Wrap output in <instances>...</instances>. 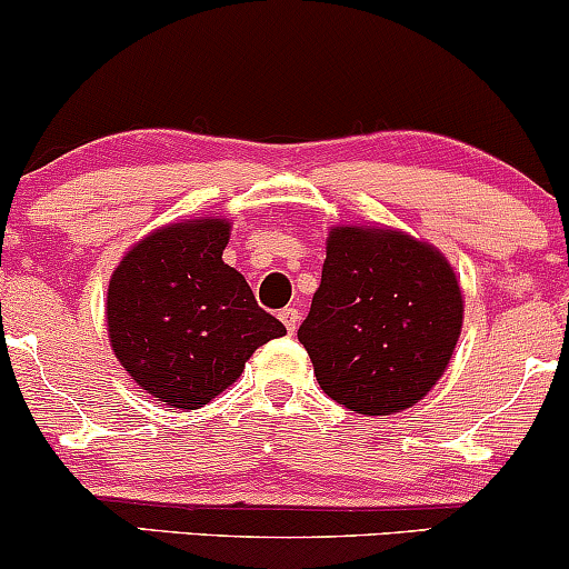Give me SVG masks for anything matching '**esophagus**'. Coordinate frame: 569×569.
Wrapping results in <instances>:
<instances>
[{
    "label": "esophagus",
    "instance_id": "1",
    "mask_svg": "<svg viewBox=\"0 0 569 569\" xmlns=\"http://www.w3.org/2000/svg\"><path fill=\"white\" fill-rule=\"evenodd\" d=\"M280 321H283V326H286V331H289V335H293V331H297V326H299V310L297 307H286V310H280Z\"/></svg>",
    "mask_w": 569,
    "mask_h": 569
}]
</instances>
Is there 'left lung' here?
Here are the masks:
<instances>
[{"label":"left lung","instance_id":"left-lung-1","mask_svg":"<svg viewBox=\"0 0 569 569\" xmlns=\"http://www.w3.org/2000/svg\"><path fill=\"white\" fill-rule=\"evenodd\" d=\"M460 326V286L436 248L393 230L337 227L297 337L326 396L382 417L433 388Z\"/></svg>","mask_w":569,"mask_h":569}]
</instances>
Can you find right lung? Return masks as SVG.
I'll list each match as a JSON object with an SVG mask.
<instances>
[{"label": "right lung", "instance_id": "add662e5", "mask_svg": "<svg viewBox=\"0 0 569 569\" xmlns=\"http://www.w3.org/2000/svg\"><path fill=\"white\" fill-rule=\"evenodd\" d=\"M230 224H171L128 251L109 280L114 356L158 401L198 409L243 375L251 352L286 335L238 270L221 262Z\"/></svg>", "mask_w": 569, "mask_h": 569}]
</instances>
